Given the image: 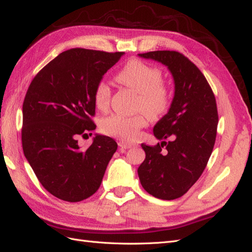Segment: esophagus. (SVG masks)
Listing matches in <instances>:
<instances>
[{
    "mask_svg": "<svg viewBox=\"0 0 252 252\" xmlns=\"http://www.w3.org/2000/svg\"><path fill=\"white\" fill-rule=\"evenodd\" d=\"M118 145L120 146L121 148H125V149H127V148H132V147H134V146H136L135 144L126 143V142H124V140H120V142L118 143Z\"/></svg>",
    "mask_w": 252,
    "mask_h": 252,
    "instance_id": "obj_1",
    "label": "esophagus"
}]
</instances>
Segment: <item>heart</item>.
<instances>
[{"label":"heart","instance_id":"obj_1","mask_svg":"<svg viewBox=\"0 0 252 252\" xmlns=\"http://www.w3.org/2000/svg\"><path fill=\"white\" fill-rule=\"evenodd\" d=\"M116 79L138 93L136 109L143 112L134 116L110 115L101 121V131L106 135L131 142L138 136L140 128L148 125V114L151 119H159L168 112L172 92L162 81L163 74L160 68L138 59L128 60L117 73ZM110 97L112 89L109 85L105 80H99L93 89V102L96 108L106 110Z\"/></svg>","mask_w":252,"mask_h":252}]
</instances>
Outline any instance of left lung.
Returning a JSON list of instances; mask_svg holds the SVG:
<instances>
[{"instance_id": "1", "label": "left lung", "mask_w": 252, "mask_h": 252, "mask_svg": "<svg viewBox=\"0 0 252 252\" xmlns=\"http://www.w3.org/2000/svg\"><path fill=\"white\" fill-rule=\"evenodd\" d=\"M138 56L164 64L175 83L171 108L154 127L162 143L142 144L146 159L138 177L149 194L175 200L188 192L207 165L217 135V103L205 76L183 54L157 50Z\"/></svg>"}]
</instances>
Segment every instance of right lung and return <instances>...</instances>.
Returning a JSON list of instances; mask_svg holds the SVG:
<instances>
[{
  "mask_svg": "<svg viewBox=\"0 0 252 252\" xmlns=\"http://www.w3.org/2000/svg\"><path fill=\"white\" fill-rule=\"evenodd\" d=\"M125 52L72 48L45 65L22 105V149L39 183L66 202L90 197L101 186L118 145L96 135L86 149L78 137L95 130L93 89Z\"/></svg>",
  "mask_w": 252,
  "mask_h": 252,
  "instance_id": "1",
  "label": "right lung"
}]
</instances>
